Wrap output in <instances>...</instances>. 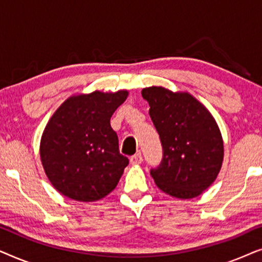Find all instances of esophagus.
<instances>
[{"label": "esophagus", "instance_id": "esophagus-1", "mask_svg": "<svg viewBox=\"0 0 262 262\" xmlns=\"http://www.w3.org/2000/svg\"><path fill=\"white\" fill-rule=\"evenodd\" d=\"M130 161H131V163L134 164V166H136V164H141V163H142V161H143L142 154H141V152H137V154H135L134 156H131Z\"/></svg>", "mask_w": 262, "mask_h": 262}]
</instances>
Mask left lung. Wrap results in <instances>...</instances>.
<instances>
[{
    "label": "left lung",
    "mask_w": 262,
    "mask_h": 262,
    "mask_svg": "<svg viewBox=\"0 0 262 262\" xmlns=\"http://www.w3.org/2000/svg\"><path fill=\"white\" fill-rule=\"evenodd\" d=\"M142 96L163 150L160 166L150 169L157 187L180 199L202 194L223 162V139L213 117L188 93L149 87Z\"/></svg>",
    "instance_id": "obj_1"
}]
</instances>
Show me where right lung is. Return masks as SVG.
Segmentation results:
<instances>
[{"label": "right lung", "instance_id": "add662e5", "mask_svg": "<svg viewBox=\"0 0 262 262\" xmlns=\"http://www.w3.org/2000/svg\"><path fill=\"white\" fill-rule=\"evenodd\" d=\"M126 91L71 96L46 125L40 157L57 191L77 202H94L116 188L128 159L119 152L111 117Z\"/></svg>", "mask_w": 262, "mask_h": 262}]
</instances>
